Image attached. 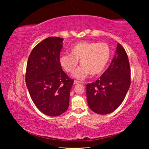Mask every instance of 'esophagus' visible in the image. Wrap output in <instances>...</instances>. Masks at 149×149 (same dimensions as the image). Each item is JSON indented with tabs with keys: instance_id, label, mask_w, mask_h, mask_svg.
<instances>
[{
	"instance_id": "obj_1",
	"label": "esophagus",
	"mask_w": 149,
	"mask_h": 149,
	"mask_svg": "<svg viewBox=\"0 0 149 149\" xmlns=\"http://www.w3.org/2000/svg\"><path fill=\"white\" fill-rule=\"evenodd\" d=\"M81 84V82L79 81H77V80H75V81H74V84H75V85H76V84Z\"/></svg>"
}]
</instances>
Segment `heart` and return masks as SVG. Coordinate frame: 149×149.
<instances>
[{
  "mask_svg": "<svg viewBox=\"0 0 149 149\" xmlns=\"http://www.w3.org/2000/svg\"><path fill=\"white\" fill-rule=\"evenodd\" d=\"M111 51L105 42H81L75 44L70 54H63L59 58L60 66L68 73H72L79 61L81 66L73 74L77 79H84L89 74L99 75L110 61Z\"/></svg>",
  "mask_w": 149,
  "mask_h": 149,
  "instance_id": "1",
  "label": "heart"
}]
</instances>
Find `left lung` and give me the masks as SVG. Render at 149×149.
<instances>
[{"mask_svg":"<svg viewBox=\"0 0 149 149\" xmlns=\"http://www.w3.org/2000/svg\"><path fill=\"white\" fill-rule=\"evenodd\" d=\"M131 84V70L127 54L118 43L116 55L108 69L95 82L88 84L87 103L99 114L114 112L122 104Z\"/></svg>","mask_w":149,"mask_h":149,"instance_id":"left-lung-1","label":"left lung"}]
</instances>
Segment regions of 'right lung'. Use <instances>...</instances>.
Segmentation results:
<instances>
[{"label": "right lung", "instance_id": "1", "mask_svg": "<svg viewBox=\"0 0 149 149\" xmlns=\"http://www.w3.org/2000/svg\"><path fill=\"white\" fill-rule=\"evenodd\" d=\"M62 38L50 37L35 46L27 63L26 82L33 102L43 114L57 116L69 107L74 84L59 63Z\"/></svg>", "mask_w": 149, "mask_h": 149}]
</instances>
